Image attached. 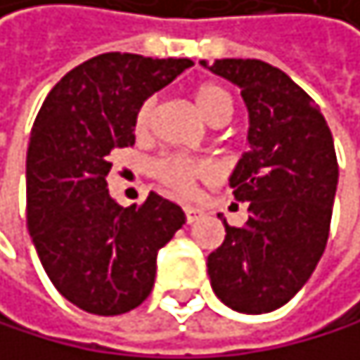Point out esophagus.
Returning a JSON list of instances; mask_svg holds the SVG:
<instances>
[{
    "label": "esophagus",
    "instance_id": "obj_1",
    "mask_svg": "<svg viewBox=\"0 0 360 360\" xmlns=\"http://www.w3.org/2000/svg\"><path fill=\"white\" fill-rule=\"evenodd\" d=\"M184 212H186V221H188V223H194V221L198 219V216H201V210H196V207H192V205H186Z\"/></svg>",
    "mask_w": 360,
    "mask_h": 360
}]
</instances>
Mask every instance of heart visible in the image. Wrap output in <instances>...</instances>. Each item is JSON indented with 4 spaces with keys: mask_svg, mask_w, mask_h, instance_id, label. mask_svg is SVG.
Segmentation results:
<instances>
[{
    "mask_svg": "<svg viewBox=\"0 0 360 360\" xmlns=\"http://www.w3.org/2000/svg\"><path fill=\"white\" fill-rule=\"evenodd\" d=\"M194 105L201 111L205 120H210L212 124H223L229 120L233 111V98L231 94L219 82H203L194 89ZM157 100L148 98L139 105L137 115H135V131L137 133H146L153 124V115H155ZM150 174L162 181L170 192L186 196L192 192L194 184L198 179H207L212 174V166L205 159H196L188 155H179V153H168L157 157L150 164Z\"/></svg>",
    "mask_w": 360,
    "mask_h": 360,
    "instance_id": "heart-1",
    "label": "heart"
}]
</instances>
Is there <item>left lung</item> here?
<instances>
[{
    "label": "left lung",
    "mask_w": 360,
    "mask_h": 360,
    "mask_svg": "<svg viewBox=\"0 0 360 360\" xmlns=\"http://www.w3.org/2000/svg\"><path fill=\"white\" fill-rule=\"evenodd\" d=\"M240 87L249 111V150L229 176L249 203L243 227L225 225L207 255L210 282L225 306L247 315L284 306L323 255L339 164L333 133L315 100L282 70L258 58L201 60Z\"/></svg>",
    "instance_id": "left-lung-1"
}]
</instances>
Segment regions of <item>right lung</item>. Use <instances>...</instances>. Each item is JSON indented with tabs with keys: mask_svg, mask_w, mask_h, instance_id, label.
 <instances>
[{
	"mask_svg": "<svg viewBox=\"0 0 360 360\" xmlns=\"http://www.w3.org/2000/svg\"><path fill=\"white\" fill-rule=\"evenodd\" d=\"M192 65L122 52L94 56L54 84L34 120L27 229L56 290L91 315H122L144 302L157 251L186 223L184 210L155 192L141 205H117L107 174L111 150L135 144L141 102Z\"/></svg>",
	"mask_w": 360,
	"mask_h": 360,
	"instance_id": "1",
	"label": "right lung"
}]
</instances>
